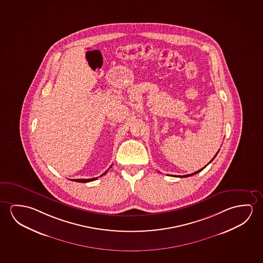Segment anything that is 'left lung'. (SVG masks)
<instances>
[{"mask_svg": "<svg viewBox=\"0 0 263 263\" xmlns=\"http://www.w3.org/2000/svg\"><path fill=\"white\" fill-rule=\"evenodd\" d=\"M218 151H219V150H218ZM218 152H217V154H216V155H215V157H216V156H217V155H218ZM215 157H214V158H212V160H213V159H214ZM212 160H211V161H212ZM211 161H210V162H211ZM210 163H209V164H210ZM209 164H208V165H209ZM208 165H206V166H208ZM205 167H206V166H204V167H203V168H201V170H198V171H196V172H194V173H191V174L185 175V176H177V177H178V178H187V177H190V176H193V175L198 174V172H200V171H202V170H204V168H205Z\"/></svg>", "mask_w": 263, "mask_h": 263, "instance_id": "obj_1", "label": "left lung"}]
</instances>
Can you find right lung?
Here are the masks:
<instances>
[{
  "label": "right lung",
  "mask_w": 263,
  "mask_h": 263,
  "mask_svg": "<svg viewBox=\"0 0 263 263\" xmlns=\"http://www.w3.org/2000/svg\"><path fill=\"white\" fill-rule=\"evenodd\" d=\"M111 166H112V165H111ZM111 166H110V167H111ZM106 172H107V170L105 171L104 174H102L100 177H102L103 175L106 174ZM97 178H87V179H81V178H79V179H72V180H73V181L76 182H81V183H86V182L93 181V180H96V179H97Z\"/></svg>",
  "instance_id": "obj_1"
}]
</instances>
